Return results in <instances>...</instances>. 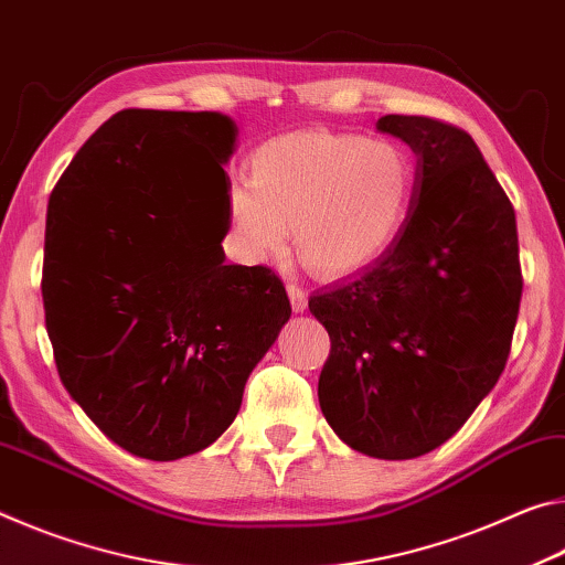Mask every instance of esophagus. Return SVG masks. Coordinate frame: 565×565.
Here are the masks:
<instances>
[{
	"mask_svg": "<svg viewBox=\"0 0 565 565\" xmlns=\"http://www.w3.org/2000/svg\"><path fill=\"white\" fill-rule=\"evenodd\" d=\"M288 298H290V305L295 312H302L305 308H308V292H305L298 282L288 285Z\"/></svg>",
	"mask_w": 565,
	"mask_h": 565,
	"instance_id": "1",
	"label": "esophagus"
}]
</instances>
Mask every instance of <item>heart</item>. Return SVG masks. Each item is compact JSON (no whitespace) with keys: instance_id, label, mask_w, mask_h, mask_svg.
<instances>
[{"instance_id":"b5f03b06","label":"heart","mask_w":565,"mask_h":565,"mask_svg":"<svg viewBox=\"0 0 565 565\" xmlns=\"http://www.w3.org/2000/svg\"><path fill=\"white\" fill-rule=\"evenodd\" d=\"M415 190L413 154L395 140L305 129L260 145L249 184L230 190L237 245L255 263L288 245L312 270L353 273L381 257L401 233Z\"/></svg>"}]
</instances>
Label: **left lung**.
Here are the masks:
<instances>
[{"mask_svg": "<svg viewBox=\"0 0 565 565\" xmlns=\"http://www.w3.org/2000/svg\"><path fill=\"white\" fill-rule=\"evenodd\" d=\"M418 154L393 245L308 308L330 335L318 381L330 428L365 456L418 458L463 428L501 377L521 308L515 212L466 129L385 115Z\"/></svg>", "mask_w": 565, "mask_h": 565, "instance_id": "obj_1", "label": "left lung"}]
</instances>
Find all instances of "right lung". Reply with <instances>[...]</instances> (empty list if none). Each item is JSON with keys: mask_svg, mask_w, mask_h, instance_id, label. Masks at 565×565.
<instances>
[{"mask_svg": "<svg viewBox=\"0 0 565 565\" xmlns=\"http://www.w3.org/2000/svg\"><path fill=\"white\" fill-rule=\"evenodd\" d=\"M237 129L217 113L122 109L54 184L42 300L54 363L132 456L178 460L235 420L290 318L267 265H225Z\"/></svg>", "mask_w": 565, "mask_h": 565, "instance_id": "1", "label": "right lung"}]
</instances>
